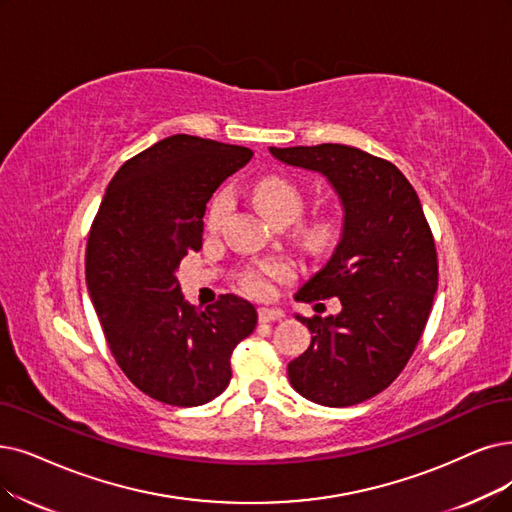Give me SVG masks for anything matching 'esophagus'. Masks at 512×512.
I'll use <instances>...</instances> for the list:
<instances>
[{"label": "esophagus", "instance_id": "34e87169", "mask_svg": "<svg viewBox=\"0 0 512 512\" xmlns=\"http://www.w3.org/2000/svg\"><path fill=\"white\" fill-rule=\"evenodd\" d=\"M283 313L279 309H267V306H260L258 309V319L260 323H269V321H277L281 319Z\"/></svg>", "mask_w": 512, "mask_h": 512}]
</instances>
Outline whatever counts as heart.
<instances>
[{
    "label": "heart",
    "instance_id": "b5f03b06",
    "mask_svg": "<svg viewBox=\"0 0 512 512\" xmlns=\"http://www.w3.org/2000/svg\"><path fill=\"white\" fill-rule=\"evenodd\" d=\"M252 199L258 212L269 218L271 222L279 220H294L302 210V195L292 185L290 180L281 176H264L254 182L252 187ZM231 210V195L218 193L208 210V229L216 231L224 216ZM338 233V227L334 220H317L309 229L304 231V243L311 250H325L334 243ZM290 277V267L283 260H264L254 264V267L245 269L241 275L243 288L254 296H267L271 292V281H281Z\"/></svg>",
    "mask_w": 512,
    "mask_h": 512
}]
</instances>
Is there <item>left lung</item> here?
Here are the masks:
<instances>
[{
	"label": "left lung",
	"mask_w": 512,
	"mask_h": 512,
	"mask_svg": "<svg viewBox=\"0 0 512 512\" xmlns=\"http://www.w3.org/2000/svg\"><path fill=\"white\" fill-rule=\"evenodd\" d=\"M285 166L317 172L340 201L332 256L296 300H340V313L306 319L311 344L288 363L294 391L327 407L370 399L412 357L437 294V252L420 199L391 161L355 147H269ZM317 306V304H315Z\"/></svg>",
	"instance_id": "1"
}]
</instances>
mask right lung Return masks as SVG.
I'll use <instances>...</instances> for the list:
<instances>
[{
	"instance_id": "right-lung-1",
	"label": "right lung",
	"mask_w": 512,
	"mask_h": 512,
	"mask_svg": "<svg viewBox=\"0 0 512 512\" xmlns=\"http://www.w3.org/2000/svg\"><path fill=\"white\" fill-rule=\"evenodd\" d=\"M252 149L174 134L121 166L102 197L86 281L109 349L149 397L195 407L231 382V355L258 321L254 304L224 294L206 311L182 296L178 264L201 250L214 191Z\"/></svg>"
}]
</instances>
